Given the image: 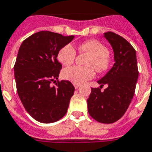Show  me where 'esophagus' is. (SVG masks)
<instances>
[{
	"label": "esophagus",
	"instance_id": "obj_1",
	"mask_svg": "<svg viewBox=\"0 0 152 152\" xmlns=\"http://www.w3.org/2000/svg\"><path fill=\"white\" fill-rule=\"evenodd\" d=\"M73 85H74V87H75L76 89H77L80 86V84H77V83H73Z\"/></svg>",
	"mask_w": 152,
	"mask_h": 152
}]
</instances>
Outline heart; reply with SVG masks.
Here are the masks:
<instances>
[{
    "label": "heart",
    "instance_id": "obj_1",
    "mask_svg": "<svg viewBox=\"0 0 152 152\" xmlns=\"http://www.w3.org/2000/svg\"><path fill=\"white\" fill-rule=\"evenodd\" d=\"M79 53L89 55L87 66H72L62 71V77L73 83L80 84L95 76V70L104 72L109 66V51L107 47L96 40L83 42L77 47ZM76 56V50L71 44H66L59 50L57 58L64 65H72Z\"/></svg>",
    "mask_w": 152,
    "mask_h": 152
}]
</instances>
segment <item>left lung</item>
Instances as JSON below:
<instances>
[{"mask_svg":"<svg viewBox=\"0 0 152 152\" xmlns=\"http://www.w3.org/2000/svg\"><path fill=\"white\" fill-rule=\"evenodd\" d=\"M114 51L115 63L97 83L101 87L91 88L87 99L88 112L94 119L102 123L119 120L127 110L135 92L138 78L136 50L123 37L113 32L104 33ZM108 86L103 91L100 88Z\"/></svg>","mask_w":152,"mask_h":152,"instance_id":"1","label":"left lung"}]
</instances>
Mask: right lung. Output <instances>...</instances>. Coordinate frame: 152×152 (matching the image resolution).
<instances>
[{
    "mask_svg": "<svg viewBox=\"0 0 152 152\" xmlns=\"http://www.w3.org/2000/svg\"><path fill=\"white\" fill-rule=\"evenodd\" d=\"M50 31L36 33L22 43L14 66L18 97L33 119L43 123L58 121L66 114L73 85L69 80H58L61 64L57 55L62 47L73 40Z\"/></svg>",
    "mask_w": 152,
    "mask_h": 152,
    "instance_id": "add662e5",
    "label": "right lung"
}]
</instances>
